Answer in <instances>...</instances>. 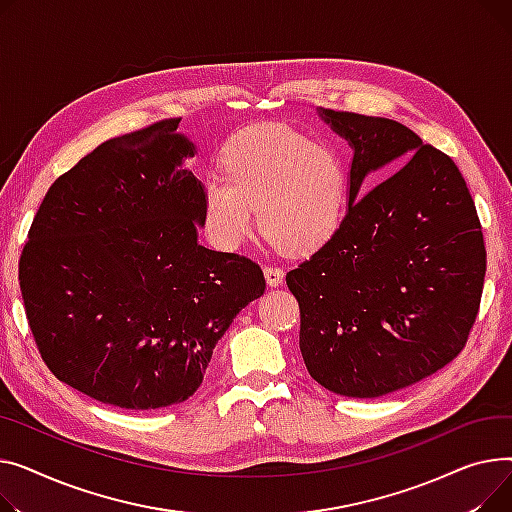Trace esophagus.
<instances>
[{"label": "esophagus", "instance_id": "34e87169", "mask_svg": "<svg viewBox=\"0 0 512 512\" xmlns=\"http://www.w3.org/2000/svg\"><path fill=\"white\" fill-rule=\"evenodd\" d=\"M264 277H266V283L270 287H277L283 283L285 279V270L281 266H273V264H266L264 266Z\"/></svg>", "mask_w": 512, "mask_h": 512}]
</instances>
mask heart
<instances>
[{"label": "heart", "instance_id": "b5f03b06", "mask_svg": "<svg viewBox=\"0 0 512 512\" xmlns=\"http://www.w3.org/2000/svg\"><path fill=\"white\" fill-rule=\"evenodd\" d=\"M223 167L202 192L204 231L217 248L246 242L254 206L260 231L287 254L312 252L335 231L349 184L335 148L287 126H254L227 144Z\"/></svg>", "mask_w": 512, "mask_h": 512}]
</instances>
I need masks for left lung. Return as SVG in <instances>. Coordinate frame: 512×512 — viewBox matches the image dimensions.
<instances>
[{
    "instance_id": "1",
    "label": "left lung",
    "mask_w": 512,
    "mask_h": 512,
    "mask_svg": "<svg viewBox=\"0 0 512 512\" xmlns=\"http://www.w3.org/2000/svg\"><path fill=\"white\" fill-rule=\"evenodd\" d=\"M349 140V208L328 242L287 273L299 349L330 393L374 399L463 351L482 302L486 246L455 161L386 117L320 109ZM399 170L364 197L370 170Z\"/></svg>"
}]
</instances>
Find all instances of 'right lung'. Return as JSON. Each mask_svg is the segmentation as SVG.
<instances>
[{
	"label": "right lung",
	"mask_w": 512,
	"mask_h": 512,
	"mask_svg": "<svg viewBox=\"0 0 512 512\" xmlns=\"http://www.w3.org/2000/svg\"><path fill=\"white\" fill-rule=\"evenodd\" d=\"M177 124L111 138L59 175L20 256L43 362L122 409L190 399L233 318L266 289L252 258L198 244L204 188Z\"/></svg>",
	"instance_id": "obj_1"
}]
</instances>
